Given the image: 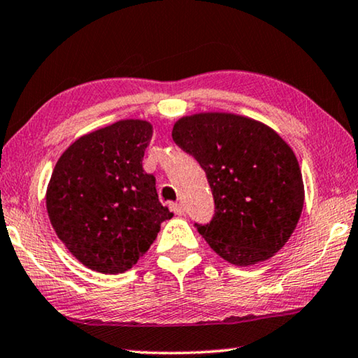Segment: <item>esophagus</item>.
Here are the masks:
<instances>
[{"label":"esophagus","instance_id":"1","mask_svg":"<svg viewBox=\"0 0 358 358\" xmlns=\"http://www.w3.org/2000/svg\"><path fill=\"white\" fill-rule=\"evenodd\" d=\"M171 210L173 211L175 215H178V216H181V215H185V208H183V205L181 203H171Z\"/></svg>","mask_w":358,"mask_h":358}]
</instances>
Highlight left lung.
Here are the masks:
<instances>
[{
	"instance_id": "1",
	"label": "left lung",
	"mask_w": 358,
	"mask_h": 358,
	"mask_svg": "<svg viewBox=\"0 0 358 358\" xmlns=\"http://www.w3.org/2000/svg\"><path fill=\"white\" fill-rule=\"evenodd\" d=\"M172 138L194 156L215 199L208 224H194L216 254L240 266L270 259L300 220L305 189L299 161L268 126L234 113H197Z\"/></svg>"
}]
</instances>
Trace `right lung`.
<instances>
[{"instance_id":"1","label":"right lung","mask_w":358,"mask_h":358,"mask_svg":"<svg viewBox=\"0 0 358 358\" xmlns=\"http://www.w3.org/2000/svg\"><path fill=\"white\" fill-rule=\"evenodd\" d=\"M151 136L148 121H117L78 138L53 169L47 187L52 226L72 256L99 273L129 270L173 216L142 167Z\"/></svg>"}]
</instances>
